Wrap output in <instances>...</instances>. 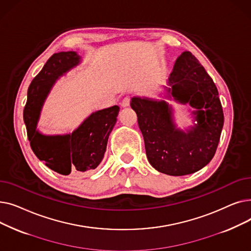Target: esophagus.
<instances>
[{"label": "esophagus", "instance_id": "34e87169", "mask_svg": "<svg viewBox=\"0 0 251 251\" xmlns=\"http://www.w3.org/2000/svg\"><path fill=\"white\" fill-rule=\"evenodd\" d=\"M130 104V98H125V99H123V100H122V102H121V105L123 108H126V107H128V105Z\"/></svg>", "mask_w": 251, "mask_h": 251}]
</instances>
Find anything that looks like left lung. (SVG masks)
Returning a JSON list of instances; mask_svg holds the SVG:
<instances>
[{"mask_svg":"<svg viewBox=\"0 0 251 251\" xmlns=\"http://www.w3.org/2000/svg\"><path fill=\"white\" fill-rule=\"evenodd\" d=\"M168 86L166 99L195 109L193 126L178 128L172 105L164 100L134 97L130 105L136 112L150 164L167 175H188L205 167L216 153L224 125L222 104L213 79L190 51L177 58Z\"/></svg>","mask_w":251,"mask_h":251,"instance_id":"1","label":"left lung"}]
</instances>
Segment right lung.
I'll return each instance as SVG.
<instances>
[{
  "label": "right lung",
  "mask_w": 251,
  "mask_h": 251,
  "mask_svg": "<svg viewBox=\"0 0 251 251\" xmlns=\"http://www.w3.org/2000/svg\"><path fill=\"white\" fill-rule=\"evenodd\" d=\"M81 63L76 51L52 55L30 83L23 119L31 150L39 161L55 172L68 176L95 170L107 150L110 133L120 108L113 105L90 114L72 133L47 135L37 129L44 102L58 79Z\"/></svg>",
  "instance_id": "obj_1"
}]
</instances>
